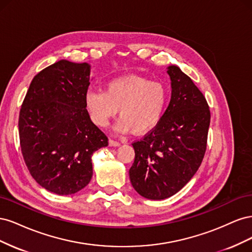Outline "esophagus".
<instances>
[{
	"label": "esophagus",
	"instance_id": "1",
	"mask_svg": "<svg viewBox=\"0 0 252 252\" xmlns=\"http://www.w3.org/2000/svg\"><path fill=\"white\" fill-rule=\"evenodd\" d=\"M108 143H109V146H111V147H119L120 145H121V143H120V142H117V141L111 140V139H109Z\"/></svg>",
	"mask_w": 252,
	"mask_h": 252
}]
</instances>
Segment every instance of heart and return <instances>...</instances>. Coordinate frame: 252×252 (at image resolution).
Instances as JSON below:
<instances>
[{
    "mask_svg": "<svg viewBox=\"0 0 252 252\" xmlns=\"http://www.w3.org/2000/svg\"><path fill=\"white\" fill-rule=\"evenodd\" d=\"M167 100L168 91L163 83L136 75L112 80L105 91L90 89L85 94L86 108L95 125L105 127L119 109L116 129L134 133L147 132L158 123Z\"/></svg>",
    "mask_w": 252,
    "mask_h": 252,
    "instance_id": "obj_1",
    "label": "heart"
}]
</instances>
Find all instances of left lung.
Masks as SVG:
<instances>
[{"label": "left lung", "instance_id": "8db88e82", "mask_svg": "<svg viewBox=\"0 0 252 252\" xmlns=\"http://www.w3.org/2000/svg\"><path fill=\"white\" fill-rule=\"evenodd\" d=\"M171 98L157 126L132 144L129 178L135 191L149 200L167 199L199 169L207 146L210 110L205 96L178 66L167 68Z\"/></svg>", "mask_w": 252, "mask_h": 252}]
</instances>
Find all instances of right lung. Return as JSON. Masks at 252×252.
<instances>
[{"mask_svg": "<svg viewBox=\"0 0 252 252\" xmlns=\"http://www.w3.org/2000/svg\"><path fill=\"white\" fill-rule=\"evenodd\" d=\"M89 80V64L61 60L33 78L20 111V144L27 168L37 184L60 195L89 184L91 157L108 145L86 109Z\"/></svg>", "mask_w": 252, "mask_h": 252, "instance_id": "add662e5", "label": "right lung"}]
</instances>
